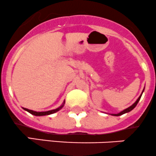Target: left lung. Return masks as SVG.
Instances as JSON below:
<instances>
[{"label": "left lung", "mask_w": 156, "mask_h": 156, "mask_svg": "<svg viewBox=\"0 0 156 156\" xmlns=\"http://www.w3.org/2000/svg\"><path fill=\"white\" fill-rule=\"evenodd\" d=\"M142 94H143V93H142ZM142 94L140 95V97H139V98H138V99H137V101H136V102L134 103V104H133V105H131L130 107H128V108L125 109L124 110H123V111H121V112H120V113H117V114H112V115H113V116H120V115H123V114H124V113H128V112L131 111V110H132L133 109H134V108H135V107H136V106L137 105V104H138L139 101H140V98H141V96H142Z\"/></svg>", "instance_id": "left-lung-1"}]
</instances>
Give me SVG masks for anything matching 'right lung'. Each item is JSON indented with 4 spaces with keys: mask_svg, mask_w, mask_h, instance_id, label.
Listing matches in <instances>:
<instances>
[{
    "mask_svg": "<svg viewBox=\"0 0 156 156\" xmlns=\"http://www.w3.org/2000/svg\"><path fill=\"white\" fill-rule=\"evenodd\" d=\"M64 104H65V101H64V103H63L61 107H58V108L55 109V110H49V111H45V112H36V111H33V110H29V109H27V108H23V109L25 110H27V112H29V113H31V114L35 115V116H45V115L52 114V113H55V112L58 111L59 110H61V109L63 107V106H64Z\"/></svg>",
    "mask_w": 156,
    "mask_h": 156,
    "instance_id": "add662e5",
    "label": "right lung"
}]
</instances>
